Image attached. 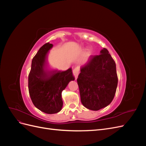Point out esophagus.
<instances>
[{"mask_svg":"<svg viewBox=\"0 0 146 146\" xmlns=\"http://www.w3.org/2000/svg\"><path fill=\"white\" fill-rule=\"evenodd\" d=\"M78 74H79V68L78 67L75 68L73 69V75H74V76L75 77V78H76V79H77V78L78 77Z\"/></svg>","mask_w":146,"mask_h":146,"instance_id":"1","label":"esophagus"}]
</instances>
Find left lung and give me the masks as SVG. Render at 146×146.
<instances>
[{
	"label": "left lung",
	"instance_id": "8db88e82",
	"mask_svg": "<svg viewBox=\"0 0 146 146\" xmlns=\"http://www.w3.org/2000/svg\"><path fill=\"white\" fill-rule=\"evenodd\" d=\"M77 81L81 102L86 108L98 111L111 102L118 78L115 61L107 48L81 66Z\"/></svg>",
	"mask_w": 146,
	"mask_h": 146
}]
</instances>
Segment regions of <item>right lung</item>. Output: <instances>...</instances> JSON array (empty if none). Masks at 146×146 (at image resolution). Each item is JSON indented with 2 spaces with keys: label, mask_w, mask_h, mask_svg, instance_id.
Returning a JSON list of instances; mask_svg holds the SVG:
<instances>
[{
  "label": "right lung",
  "mask_w": 146,
  "mask_h": 146,
  "mask_svg": "<svg viewBox=\"0 0 146 146\" xmlns=\"http://www.w3.org/2000/svg\"><path fill=\"white\" fill-rule=\"evenodd\" d=\"M53 45L47 42L39 48L32 61L29 75V91L33 105L47 114L59 112L63 107L61 92L70 80H74L71 68L49 70L47 55Z\"/></svg>",
  "instance_id": "right-lung-1"
}]
</instances>
